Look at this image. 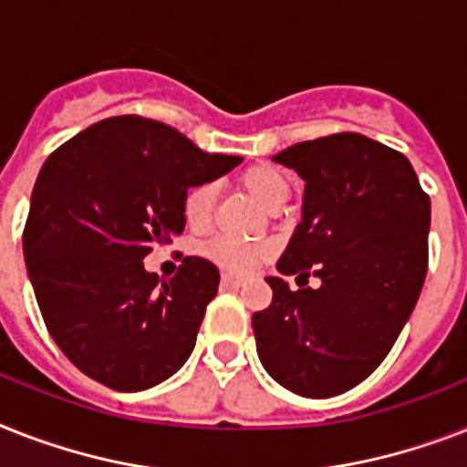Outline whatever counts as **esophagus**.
<instances>
[{
  "label": "esophagus",
  "mask_w": 467,
  "mask_h": 467,
  "mask_svg": "<svg viewBox=\"0 0 467 467\" xmlns=\"http://www.w3.org/2000/svg\"><path fill=\"white\" fill-rule=\"evenodd\" d=\"M223 285H225V287H242V285H244V278L225 273V275H223Z\"/></svg>",
  "instance_id": "34e87169"
}]
</instances>
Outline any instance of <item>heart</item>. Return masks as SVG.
I'll return each instance as SVG.
<instances>
[{"label": "heart", "mask_w": 467, "mask_h": 467, "mask_svg": "<svg viewBox=\"0 0 467 467\" xmlns=\"http://www.w3.org/2000/svg\"><path fill=\"white\" fill-rule=\"evenodd\" d=\"M242 187L259 201L261 206L273 208L275 203L287 199V182L278 170L268 168V165H252V168L242 170L237 177ZM215 184L211 182H199L194 187H189L182 199V213L189 227L194 230H203L211 223L215 208ZM206 256L213 259L218 266L227 268L234 273L252 271L264 256L266 249L256 244H246V242L234 240V237H215L213 242H208Z\"/></svg>", "instance_id": "obj_1"}]
</instances>
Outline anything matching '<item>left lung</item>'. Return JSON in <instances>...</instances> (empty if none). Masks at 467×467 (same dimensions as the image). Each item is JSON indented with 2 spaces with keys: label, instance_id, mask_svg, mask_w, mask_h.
<instances>
[{
  "label": "left lung",
  "instance_id": "left-lung-1",
  "mask_svg": "<svg viewBox=\"0 0 467 467\" xmlns=\"http://www.w3.org/2000/svg\"><path fill=\"white\" fill-rule=\"evenodd\" d=\"M305 180L302 221L252 317L256 352L280 386L331 398L362 384L410 319L430 261V196L410 161L362 134H331L273 155Z\"/></svg>",
  "mask_w": 467,
  "mask_h": 467
}]
</instances>
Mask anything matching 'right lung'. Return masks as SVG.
<instances>
[{"label": "right lung", "instance_id": "add662e5", "mask_svg": "<svg viewBox=\"0 0 467 467\" xmlns=\"http://www.w3.org/2000/svg\"><path fill=\"white\" fill-rule=\"evenodd\" d=\"M139 115L90 124L45 161L24 230L49 336L86 377L146 391L189 359L221 273L184 256L170 280L143 259L184 230L182 199L240 165Z\"/></svg>", "mask_w": 467, "mask_h": 467}]
</instances>
